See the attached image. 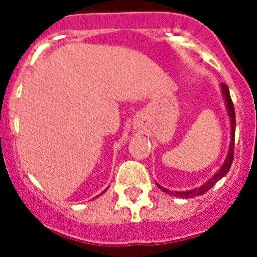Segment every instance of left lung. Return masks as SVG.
<instances>
[{
	"label": "left lung",
	"instance_id": "8db88e82",
	"mask_svg": "<svg viewBox=\"0 0 257 257\" xmlns=\"http://www.w3.org/2000/svg\"><path fill=\"white\" fill-rule=\"evenodd\" d=\"M221 88V94L224 96V100H225V106H226V112H228L229 115V119H230V144H229V149H228V156H226L225 161L222 163V166L220 167L219 171L216 174L213 175L212 178H210V180L206 181L205 184H202L201 187H197V188H193L190 190H183V192H179V190H172L166 189L163 188L162 185L160 184H157V187L160 188L162 192L167 193V194H171V196L175 197H180V198H193V197H197V196H201L203 193H206L207 190H210L211 188L228 174V171L230 170V166L233 163V158H234V135H235V112H234V105H233V101H231V97H230V92H229V88L228 86L221 83L220 86Z\"/></svg>",
	"mask_w": 257,
	"mask_h": 257
}]
</instances>
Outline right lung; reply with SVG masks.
I'll use <instances>...</instances> for the list:
<instances>
[{"label": "right lung", "mask_w": 257, "mask_h": 257, "mask_svg": "<svg viewBox=\"0 0 257 257\" xmlns=\"http://www.w3.org/2000/svg\"><path fill=\"white\" fill-rule=\"evenodd\" d=\"M106 190H108V188H106V189H105V190H104V192H103V193H105V192H106ZM103 193H100V194H103ZM97 197H99V196H97ZM97 197H96V198H97Z\"/></svg>", "instance_id": "1"}]
</instances>
